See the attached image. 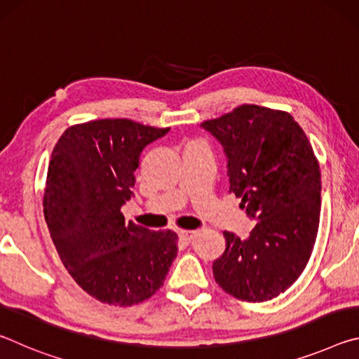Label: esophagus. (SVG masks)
Returning a JSON list of instances; mask_svg holds the SVG:
<instances>
[{
	"label": "esophagus",
	"mask_w": 359,
	"mask_h": 359,
	"mask_svg": "<svg viewBox=\"0 0 359 359\" xmlns=\"http://www.w3.org/2000/svg\"><path fill=\"white\" fill-rule=\"evenodd\" d=\"M194 236H196V233H194V231H188V229H180L179 231V238L182 241H185V242H191V239L194 238Z\"/></svg>",
	"instance_id": "1"
}]
</instances>
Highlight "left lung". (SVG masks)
I'll return each instance as SVG.
<instances>
[{"label":"left lung","mask_w":359,"mask_h":359,"mask_svg":"<svg viewBox=\"0 0 359 359\" xmlns=\"http://www.w3.org/2000/svg\"><path fill=\"white\" fill-rule=\"evenodd\" d=\"M201 126L222 144L229 193L257 222L245 241L224 231L214 277L241 301H269L297 280L317 238L321 175L313 149L290 114L255 104Z\"/></svg>","instance_id":"left-lung-1"}]
</instances>
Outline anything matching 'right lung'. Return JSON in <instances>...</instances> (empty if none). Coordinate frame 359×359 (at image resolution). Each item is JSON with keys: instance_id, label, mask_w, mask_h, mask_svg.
<instances>
[{"instance_id": "obj_1", "label": "right lung", "mask_w": 359, "mask_h": 359, "mask_svg": "<svg viewBox=\"0 0 359 359\" xmlns=\"http://www.w3.org/2000/svg\"><path fill=\"white\" fill-rule=\"evenodd\" d=\"M169 128L104 118L66 130L52 151L44 217L62 263L95 299L126 307L165 282L177 257L174 231L125 222L142 150Z\"/></svg>"}]
</instances>
